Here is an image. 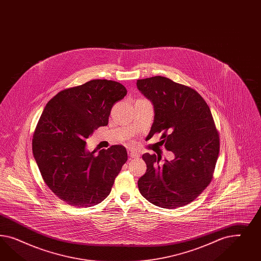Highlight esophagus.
<instances>
[{"mask_svg":"<svg viewBox=\"0 0 261 261\" xmlns=\"http://www.w3.org/2000/svg\"><path fill=\"white\" fill-rule=\"evenodd\" d=\"M128 155L130 158H138L140 156V154L137 151L131 150V149L128 150Z\"/></svg>","mask_w":261,"mask_h":261,"instance_id":"esophagus-1","label":"esophagus"}]
</instances>
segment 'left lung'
I'll use <instances>...</instances> for the list:
<instances>
[{"label":"left lung","instance_id":"8db88e82","mask_svg":"<svg viewBox=\"0 0 261 261\" xmlns=\"http://www.w3.org/2000/svg\"><path fill=\"white\" fill-rule=\"evenodd\" d=\"M137 87L154 105L148 137L161 133L160 142L175 156L160 164L159 155L143 154L147 169L138 181L139 190L164 208L188 205L212 181L219 154V134L211 109L195 90L164 76L138 79Z\"/></svg>","mask_w":261,"mask_h":261}]
</instances>
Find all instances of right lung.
<instances>
[{
    "instance_id": "1",
    "label": "right lung",
    "mask_w": 261,
    "mask_h": 261,
    "mask_svg": "<svg viewBox=\"0 0 261 261\" xmlns=\"http://www.w3.org/2000/svg\"><path fill=\"white\" fill-rule=\"evenodd\" d=\"M126 94L117 81L94 79L59 92L43 111L32 139L33 156L48 189L68 205L102 202L126 163L120 144L98 154L86 149L89 136L108 124L112 107Z\"/></svg>"
}]
</instances>
